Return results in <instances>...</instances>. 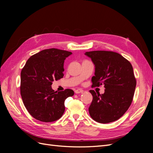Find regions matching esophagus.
Listing matches in <instances>:
<instances>
[{
	"mask_svg": "<svg viewBox=\"0 0 153 153\" xmlns=\"http://www.w3.org/2000/svg\"><path fill=\"white\" fill-rule=\"evenodd\" d=\"M75 92L76 94H79V93H82V92H84V91H83V90L81 89H78L75 90Z\"/></svg>",
	"mask_w": 153,
	"mask_h": 153,
	"instance_id": "obj_1",
	"label": "esophagus"
}]
</instances>
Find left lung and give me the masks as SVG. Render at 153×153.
I'll list each match as a JSON object with an SVG mask.
<instances>
[{
  "label": "left lung",
  "instance_id": "obj_1",
  "mask_svg": "<svg viewBox=\"0 0 153 153\" xmlns=\"http://www.w3.org/2000/svg\"><path fill=\"white\" fill-rule=\"evenodd\" d=\"M95 66L92 87L104 85L105 92H89L93 99L89 108L91 117L100 123H109L122 117L131 105L136 87L133 67L127 59L111 51L85 53Z\"/></svg>",
  "mask_w": 153,
  "mask_h": 153
}]
</instances>
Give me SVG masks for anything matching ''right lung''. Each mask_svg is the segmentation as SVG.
<instances>
[{"label": "right lung", "mask_w": 153, "mask_h": 153, "mask_svg": "<svg viewBox=\"0 0 153 153\" xmlns=\"http://www.w3.org/2000/svg\"><path fill=\"white\" fill-rule=\"evenodd\" d=\"M71 52L57 48L43 50L27 60L21 71L20 93L29 113L42 122L61 118L65 110L64 101L74 95L71 89L54 91V80L64 76V62Z\"/></svg>", "instance_id": "1"}]
</instances>
